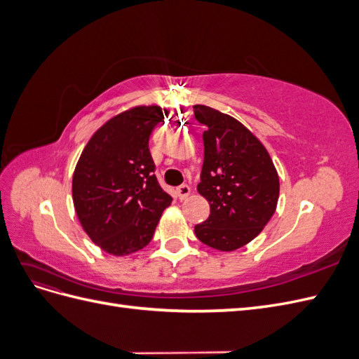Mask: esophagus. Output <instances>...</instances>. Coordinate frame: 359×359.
<instances>
[{
    "instance_id": "esophagus-1",
    "label": "esophagus",
    "mask_w": 359,
    "mask_h": 359,
    "mask_svg": "<svg viewBox=\"0 0 359 359\" xmlns=\"http://www.w3.org/2000/svg\"><path fill=\"white\" fill-rule=\"evenodd\" d=\"M190 191H191V189H190V186H187V184H182V186H180V187L177 189L178 198H180L181 201L187 199V198H189V194H190Z\"/></svg>"
}]
</instances>
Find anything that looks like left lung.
<instances>
[{
	"mask_svg": "<svg viewBox=\"0 0 359 359\" xmlns=\"http://www.w3.org/2000/svg\"><path fill=\"white\" fill-rule=\"evenodd\" d=\"M193 109L205 126L198 191L211 208L194 233L208 247L233 252L255 240L276 212L278 173L262 142L238 119L205 104Z\"/></svg>",
	"mask_w": 359,
	"mask_h": 359,
	"instance_id": "left-lung-1",
	"label": "left lung"
}]
</instances>
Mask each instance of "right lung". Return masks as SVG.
<instances>
[{"instance_id": "right-lung-1", "label": "right lung", "mask_w": 359, "mask_h": 359, "mask_svg": "<svg viewBox=\"0 0 359 359\" xmlns=\"http://www.w3.org/2000/svg\"><path fill=\"white\" fill-rule=\"evenodd\" d=\"M166 109L136 106L104 123L83 148L72 182L74 211L93 243L127 256L153 240L172 198L160 187L148 140Z\"/></svg>"}]
</instances>
